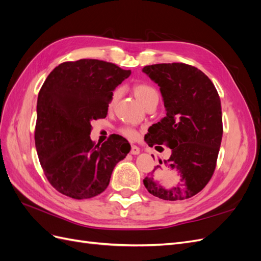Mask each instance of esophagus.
I'll list each match as a JSON object with an SVG mask.
<instances>
[{
    "label": "esophagus",
    "mask_w": 261,
    "mask_h": 261,
    "mask_svg": "<svg viewBox=\"0 0 261 261\" xmlns=\"http://www.w3.org/2000/svg\"><path fill=\"white\" fill-rule=\"evenodd\" d=\"M139 152H140V149L137 146H135V145H132V147H130V153L132 154H138Z\"/></svg>",
    "instance_id": "esophagus-1"
}]
</instances>
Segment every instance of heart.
<instances>
[{"label": "heart", "instance_id": "1", "mask_svg": "<svg viewBox=\"0 0 261 261\" xmlns=\"http://www.w3.org/2000/svg\"><path fill=\"white\" fill-rule=\"evenodd\" d=\"M132 89L134 94H135V97L145 108H148L151 105H156L158 101H159V92H158L154 86L150 85L148 83L134 84ZM117 97H118V91L114 90L111 96V99H110V103H109L110 108L114 106V103L117 100ZM118 132H120L126 138L132 139V140L136 139L138 137V130L136 128L132 127V126H123V127L118 129Z\"/></svg>", "mask_w": 261, "mask_h": 261}]
</instances>
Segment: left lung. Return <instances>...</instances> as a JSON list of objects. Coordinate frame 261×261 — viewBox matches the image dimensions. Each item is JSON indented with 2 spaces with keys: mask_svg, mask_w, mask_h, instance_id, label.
<instances>
[{
  "mask_svg": "<svg viewBox=\"0 0 261 261\" xmlns=\"http://www.w3.org/2000/svg\"><path fill=\"white\" fill-rule=\"evenodd\" d=\"M160 87L167 116L153 124L145 136L147 144L172 150L165 162L180 174V185L162 187V161L144 179L148 192L164 200H183L208 184L217 167L223 135L221 101L215 85L200 69L184 63H162L143 68Z\"/></svg>",
  "mask_w": 261,
  "mask_h": 261,
  "instance_id": "1",
  "label": "left lung"
}]
</instances>
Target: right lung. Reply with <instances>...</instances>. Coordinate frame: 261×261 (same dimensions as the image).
<instances>
[{
  "instance_id": "right-lung-1",
  "label": "right lung",
  "mask_w": 261,
  "mask_h": 261,
  "mask_svg": "<svg viewBox=\"0 0 261 261\" xmlns=\"http://www.w3.org/2000/svg\"><path fill=\"white\" fill-rule=\"evenodd\" d=\"M130 75L113 63L84 59L61 63L38 96L35 144L49 183L63 195L88 199L108 187L112 171L130 146L122 136L100 145L90 122L103 118L112 91Z\"/></svg>"
}]
</instances>
